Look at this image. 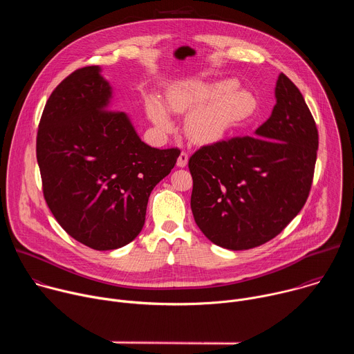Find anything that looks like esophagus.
Segmentation results:
<instances>
[{"label":"esophagus","instance_id":"1","mask_svg":"<svg viewBox=\"0 0 354 354\" xmlns=\"http://www.w3.org/2000/svg\"><path fill=\"white\" fill-rule=\"evenodd\" d=\"M187 160H189V157H187V154L185 153V151H182V153L179 154V157H178V161H176V165L179 167V168H185L186 165H187Z\"/></svg>","mask_w":354,"mask_h":354}]
</instances>
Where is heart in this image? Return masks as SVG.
<instances>
[{
    "label": "heart",
    "mask_w": 354,
    "mask_h": 354,
    "mask_svg": "<svg viewBox=\"0 0 354 354\" xmlns=\"http://www.w3.org/2000/svg\"><path fill=\"white\" fill-rule=\"evenodd\" d=\"M235 82L221 80L205 82L186 80L167 91V106L175 113H186L185 131L196 144H213L249 120L258 108L255 95L246 89H235ZM162 100L151 95L147 113L158 129H172V119Z\"/></svg>",
    "instance_id": "obj_1"
}]
</instances>
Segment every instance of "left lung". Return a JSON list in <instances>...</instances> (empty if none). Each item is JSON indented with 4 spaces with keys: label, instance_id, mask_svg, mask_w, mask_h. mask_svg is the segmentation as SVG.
I'll return each mask as SVG.
<instances>
[{
    "label": "left lung",
    "instance_id": "left-lung-1",
    "mask_svg": "<svg viewBox=\"0 0 354 354\" xmlns=\"http://www.w3.org/2000/svg\"><path fill=\"white\" fill-rule=\"evenodd\" d=\"M274 97L270 118L254 136L205 145L189 160L194 221L221 248L266 243L307 201L318 130L304 96L283 73Z\"/></svg>",
    "mask_w": 354,
    "mask_h": 354
}]
</instances>
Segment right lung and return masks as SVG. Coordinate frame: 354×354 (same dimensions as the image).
<instances>
[{
    "label": "right lung",
    "mask_w": 354,
    "mask_h": 354,
    "mask_svg": "<svg viewBox=\"0 0 354 354\" xmlns=\"http://www.w3.org/2000/svg\"><path fill=\"white\" fill-rule=\"evenodd\" d=\"M99 66L74 71L44 106L36 157L55 218L78 242L111 250L142 230L148 197L180 154L138 137L124 112L111 111L113 89Z\"/></svg>",
    "instance_id": "right-lung-1"
}]
</instances>
